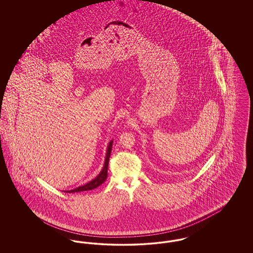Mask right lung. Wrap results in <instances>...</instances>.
Listing matches in <instances>:
<instances>
[{
  "instance_id": "obj_1",
  "label": "right lung",
  "mask_w": 253,
  "mask_h": 253,
  "mask_svg": "<svg viewBox=\"0 0 253 253\" xmlns=\"http://www.w3.org/2000/svg\"><path fill=\"white\" fill-rule=\"evenodd\" d=\"M112 145H113V141H111L108 145V149H107V154H106V158H105V163H104V166L102 170L100 171V173L96 176L95 179H93L92 181H90L89 183L85 184L84 186H81L77 189H74L71 191H67L66 193H79V192H84V191H90V190H93V189H96V187L100 186L104 181L106 180L107 178V175H108V164H109V158L111 156V151H112Z\"/></svg>"
}]
</instances>
